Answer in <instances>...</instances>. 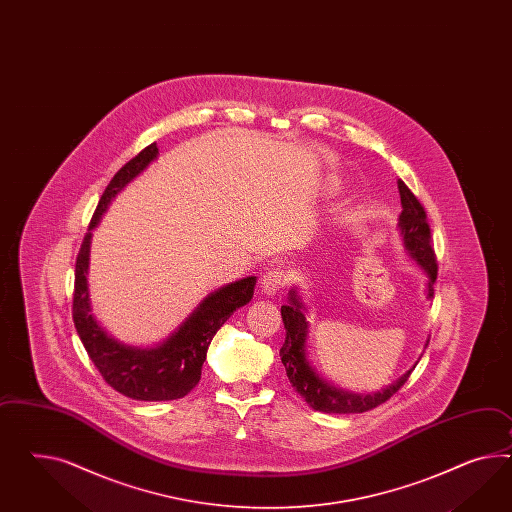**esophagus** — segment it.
Returning a JSON list of instances; mask_svg holds the SVG:
<instances>
[{
	"label": "esophagus",
	"mask_w": 512,
	"mask_h": 512,
	"mask_svg": "<svg viewBox=\"0 0 512 512\" xmlns=\"http://www.w3.org/2000/svg\"><path fill=\"white\" fill-rule=\"evenodd\" d=\"M283 270H279V268H272V270H268L263 277H261V287H263V292L266 296H272V294H276L281 287H283Z\"/></svg>",
	"instance_id": "obj_1"
}]
</instances>
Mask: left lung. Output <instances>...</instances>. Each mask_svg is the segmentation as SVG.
I'll return each instance as SVG.
<instances>
[{"label":"left lung","mask_w":512,"mask_h":512,"mask_svg":"<svg viewBox=\"0 0 512 512\" xmlns=\"http://www.w3.org/2000/svg\"><path fill=\"white\" fill-rule=\"evenodd\" d=\"M399 194H401L402 212L399 216V229H401L402 244L408 251V255L419 264L427 276V298L434 296V281L438 277V263L434 249L430 246V227L427 221V212L423 205L417 201V197L412 194V190L399 179ZM281 318L287 330L285 343L279 350L281 363L285 365L287 376L291 380L292 387L300 393L313 410L324 412V414H361L369 412L382 402L391 399L399 389H401L414 367L406 374H402L397 382L391 386L384 387L382 391L365 395V393H352L339 387L332 386L328 380H324L320 374L311 367V363L305 356V343H307V332H309V322L305 320V307L298 296L296 289L289 292V304L281 305ZM429 346V339L427 345ZM421 360V358H419Z\"/></svg>","instance_id":"left-lung-1"}]
</instances>
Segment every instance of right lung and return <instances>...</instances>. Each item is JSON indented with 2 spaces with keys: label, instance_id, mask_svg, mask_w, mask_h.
<instances>
[{
  "label": "right lung",
  "instance_id": "add662e5",
  "mask_svg": "<svg viewBox=\"0 0 512 512\" xmlns=\"http://www.w3.org/2000/svg\"><path fill=\"white\" fill-rule=\"evenodd\" d=\"M156 156L158 147L156 143H151L121 167L110 180L108 188L98 201L89 229L83 236L74 272L72 318L76 332L102 378L115 391L136 401H173L188 395L201 380V369L207 360L208 345L212 337L238 307L248 304L253 298V289L257 283L253 276L244 277L208 294L195 307L194 313L180 324L179 330L171 333L162 345L154 348L123 345L98 324L97 318L91 315L87 287L93 229L97 227L102 214L108 210L111 199L130 180L136 179ZM95 219L98 221L95 222Z\"/></svg>",
  "mask_w": 512,
  "mask_h": 512
}]
</instances>
